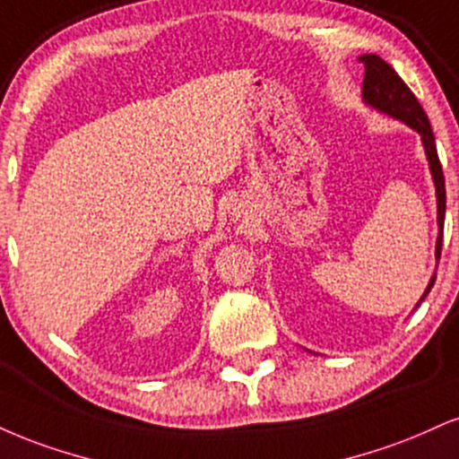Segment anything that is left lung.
<instances>
[{
	"label": "left lung",
	"mask_w": 459,
	"mask_h": 459,
	"mask_svg": "<svg viewBox=\"0 0 459 459\" xmlns=\"http://www.w3.org/2000/svg\"><path fill=\"white\" fill-rule=\"evenodd\" d=\"M361 64L366 65V76H363V100L368 107L380 110V113L389 115V117L404 121L412 130L421 134L425 156H428L429 170H432V179L436 186V205H438V239H436V258H440V246H443V226H445V209H446V195H445V175L440 167L438 152H436L434 132L429 128V119L421 108V104L415 98V93L408 90L404 81L397 76V72L391 65L380 59L378 55L369 53L361 55ZM436 275L429 280L428 289H425L421 301L425 299L429 289L434 286Z\"/></svg>",
	"instance_id": "left-lung-1"
}]
</instances>
